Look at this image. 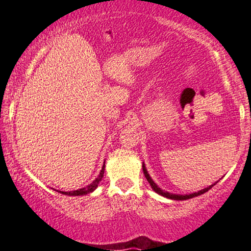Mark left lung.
Masks as SVG:
<instances>
[{
  "mask_svg": "<svg viewBox=\"0 0 251 251\" xmlns=\"http://www.w3.org/2000/svg\"><path fill=\"white\" fill-rule=\"evenodd\" d=\"M142 170H143V173H145L146 179H147V181L149 182V185H151V188H153V190L155 191L157 194H160V196L166 197V198H168V199H173V201H187V199L194 198V197H198V196H201V194H202V193L207 192V191H209L211 187H213L216 185V182H215V184H212V185H211V186H207V187L202 188V190L198 191V192H194V193H190V194H174V193L167 192V191H163L159 186H157L155 182L153 181V179L151 178V176H149V173H148L147 168H146L145 163H142Z\"/></svg>",
  "mask_w": 251,
  "mask_h": 251,
  "instance_id": "8db88e82",
  "label": "left lung"
}]
</instances>
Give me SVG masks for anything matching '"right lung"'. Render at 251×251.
<instances>
[{"label": "right lung", "mask_w": 251, "mask_h": 251, "mask_svg": "<svg viewBox=\"0 0 251 251\" xmlns=\"http://www.w3.org/2000/svg\"><path fill=\"white\" fill-rule=\"evenodd\" d=\"M104 168H105V161H104L102 171L100 172V174H98L97 178H96L94 181H92L90 185H88V186H86V187L79 188V190H75V191H70V192H64V191H60V193L66 194V196L75 197V196H85V194H89V193L94 192L96 188H97L98 184H100V180L103 179V176H104Z\"/></svg>", "instance_id": "1"}]
</instances>
